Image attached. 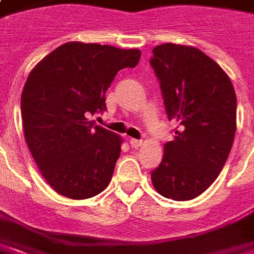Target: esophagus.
I'll return each mask as SVG.
<instances>
[{
    "label": "esophagus",
    "instance_id": "esophagus-1",
    "mask_svg": "<svg viewBox=\"0 0 254 254\" xmlns=\"http://www.w3.org/2000/svg\"><path fill=\"white\" fill-rule=\"evenodd\" d=\"M129 144L132 145L133 148H137V147L141 145V140H138V138H130V140H129Z\"/></svg>",
    "mask_w": 254,
    "mask_h": 254
}]
</instances>
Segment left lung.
Here are the masks:
<instances>
[{
  "instance_id": "left-lung-1",
  "label": "left lung",
  "mask_w": 254,
  "mask_h": 254,
  "mask_svg": "<svg viewBox=\"0 0 254 254\" xmlns=\"http://www.w3.org/2000/svg\"><path fill=\"white\" fill-rule=\"evenodd\" d=\"M149 60L159 80L176 138L165 144L151 173L163 197L185 201L200 196L223 169L237 129V96L222 67L196 47L166 43Z\"/></svg>"
}]
</instances>
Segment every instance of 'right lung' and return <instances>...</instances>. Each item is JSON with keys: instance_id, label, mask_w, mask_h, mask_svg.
Segmentation results:
<instances>
[{"instance_id": "1", "label": "right lung", "mask_w": 254, "mask_h": 254, "mask_svg": "<svg viewBox=\"0 0 254 254\" xmlns=\"http://www.w3.org/2000/svg\"><path fill=\"white\" fill-rule=\"evenodd\" d=\"M140 57L137 49L67 42L31 70L21 94L25 141L60 194L83 200L109 185L122 138L87 117L106 110L118 70L134 67Z\"/></svg>"}]
</instances>
